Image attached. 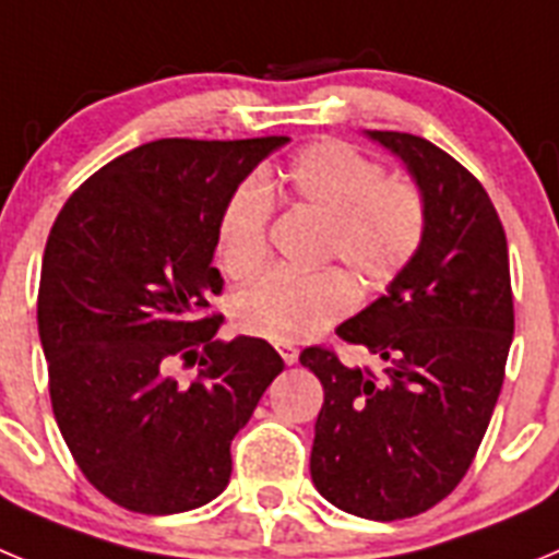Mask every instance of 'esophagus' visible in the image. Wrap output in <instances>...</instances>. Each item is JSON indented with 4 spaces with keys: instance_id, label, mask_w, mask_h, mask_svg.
Masks as SVG:
<instances>
[{
    "instance_id": "obj_1",
    "label": "esophagus",
    "mask_w": 559,
    "mask_h": 559,
    "mask_svg": "<svg viewBox=\"0 0 559 559\" xmlns=\"http://www.w3.org/2000/svg\"><path fill=\"white\" fill-rule=\"evenodd\" d=\"M274 347H276V353H280V358H283L285 364H296V358H299V349H296L290 341H276Z\"/></svg>"
}]
</instances>
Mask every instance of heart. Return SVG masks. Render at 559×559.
<instances>
[{"instance_id":"heart-1","label":"heart","mask_w":559,"mask_h":559,"mask_svg":"<svg viewBox=\"0 0 559 559\" xmlns=\"http://www.w3.org/2000/svg\"><path fill=\"white\" fill-rule=\"evenodd\" d=\"M290 201L328 221L324 260H338L367 290L394 283L428 235V204L417 185L386 179L378 159L338 140L299 151L280 173ZM274 204L257 179L237 185L218 221V257L231 280H249L269 257ZM349 273V274H350ZM348 274V275H349ZM341 269H276L235 299L237 328L269 341H305L341 322L358 290Z\"/></svg>"}]
</instances>
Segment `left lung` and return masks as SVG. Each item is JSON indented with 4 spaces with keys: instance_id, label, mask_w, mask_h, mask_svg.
<instances>
[{
    "instance_id": "obj_1",
    "label": "left lung",
    "mask_w": 559,
    "mask_h": 559,
    "mask_svg": "<svg viewBox=\"0 0 559 559\" xmlns=\"http://www.w3.org/2000/svg\"><path fill=\"white\" fill-rule=\"evenodd\" d=\"M372 140L406 162L428 204L426 243L389 294L335 333L380 360L347 367L335 349L299 360L324 386L310 476L338 510L403 521L451 496L476 459L515 333L510 254L481 181L433 142Z\"/></svg>"
}]
</instances>
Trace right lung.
I'll return each mask as SVG.
<instances>
[{
	"instance_id": "add662e5",
	"label": "right lung",
	"mask_w": 559,
	"mask_h": 559,
	"mask_svg": "<svg viewBox=\"0 0 559 559\" xmlns=\"http://www.w3.org/2000/svg\"><path fill=\"white\" fill-rule=\"evenodd\" d=\"M285 142H147L83 181L49 229L38 335L52 414L88 484L122 510L173 515L221 496L231 439L283 372L269 341L215 338L210 299L224 290L221 212ZM176 359H199L200 374L179 381Z\"/></svg>"
}]
</instances>
